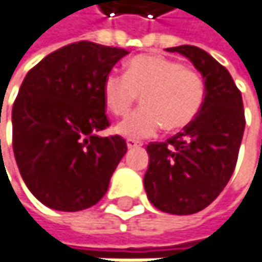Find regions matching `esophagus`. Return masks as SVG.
Returning a JSON list of instances; mask_svg holds the SVG:
<instances>
[{
  "instance_id": "34e87169",
  "label": "esophagus",
  "mask_w": 262,
  "mask_h": 262,
  "mask_svg": "<svg viewBox=\"0 0 262 262\" xmlns=\"http://www.w3.org/2000/svg\"><path fill=\"white\" fill-rule=\"evenodd\" d=\"M126 146H128V149L139 148V146H142V142H139V140H134V139H128V140H126Z\"/></svg>"
}]
</instances>
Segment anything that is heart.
Masks as SVG:
<instances>
[{
	"mask_svg": "<svg viewBox=\"0 0 262 262\" xmlns=\"http://www.w3.org/2000/svg\"><path fill=\"white\" fill-rule=\"evenodd\" d=\"M139 96L143 106L116 126V133L128 139L151 137L162 125L166 131L186 128L204 103L206 85L196 70L176 59L139 55L128 61L125 74L105 77L103 99L114 116H125Z\"/></svg>",
	"mask_w": 262,
	"mask_h": 262,
	"instance_id": "obj_1",
	"label": "heart"
}]
</instances>
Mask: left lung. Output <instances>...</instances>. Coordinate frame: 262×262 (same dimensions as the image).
<instances>
[{"label":"left lung","mask_w":262,"mask_h":262,"mask_svg":"<svg viewBox=\"0 0 262 262\" xmlns=\"http://www.w3.org/2000/svg\"><path fill=\"white\" fill-rule=\"evenodd\" d=\"M186 56L201 73L204 103L192 123L166 142L146 146L145 191L163 212L191 215L207 207L226 188L236 166L246 119L241 91L226 67L195 46L166 49Z\"/></svg>","instance_id":"obj_1"}]
</instances>
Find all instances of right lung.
Instances as JSON below:
<instances>
[{
	"mask_svg": "<svg viewBox=\"0 0 262 262\" xmlns=\"http://www.w3.org/2000/svg\"><path fill=\"white\" fill-rule=\"evenodd\" d=\"M126 50L79 41L50 53L24 77L12 110L13 154L42 204L64 212L94 206L126 152L110 126L103 80Z\"/></svg>",
	"mask_w": 262,
	"mask_h": 262,
	"instance_id": "add662e5",
	"label": "right lung"
}]
</instances>
